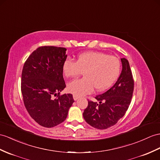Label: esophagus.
Listing matches in <instances>:
<instances>
[{"instance_id": "34e87169", "label": "esophagus", "mask_w": 160, "mask_h": 160, "mask_svg": "<svg viewBox=\"0 0 160 160\" xmlns=\"http://www.w3.org/2000/svg\"><path fill=\"white\" fill-rule=\"evenodd\" d=\"M79 98V97L78 96H77V95H73V99L75 100H77Z\"/></svg>"}]
</instances>
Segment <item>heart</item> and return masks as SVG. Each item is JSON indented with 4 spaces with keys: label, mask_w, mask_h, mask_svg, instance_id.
<instances>
[{
    "label": "heart",
    "mask_w": 160,
    "mask_h": 160,
    "mask_svg": "<svg viewBox=\"0 0 160 160\" xmlns=\"http://www.w3.org/2000/svg\"><path fill=\"white\" fill-rule=\"evenodd\" d=\"M119 58L102 52H89L81 53L77 62L68 58L62 66L64 75L68 78H77L84 74V78L71 81L67 89L74 95L83 96L92 92L109 88L118 79L121 72Z\"/></svg>",
    "instance_id": "heart-1"
}]
</instances>
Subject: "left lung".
Returning a JSON list of instances; mask_svg holds the SVG:
<instances>
[{
    "mask_svg": "<svg viewBox=\"0 0 160 160\" xmlns=\"http://www.w3.org/2000/svg\"><path fill=\"white\" fill-rule=\"evenodd\" d=\"M121 60L122 71L115 83L95 97L98 102L88 100L83 113L85 122L97 129L104 130L114 126L126 114L130 104L134 79L128 60L123 58Z\"/></svg>",
    "mask_w": 160,
    "mask_h": 160,
    "instance_id": "1",
    "label": "left lung"
}]
</instances>
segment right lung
<instances>
[{
    "label": "right lung",
    "instance_id": "add662e5",
    "mask_svg": "<svg viewBox=\"0 0 160 160\" xmlns=\"http://www.w3.org/2000/svg\"><path fill=\"white\" fill-rule=\"evenodd\" d=\"M66 51L59 47H39L22 69L21 91L25 107L31 118L45 128L63 122L75 101L71 93L60 94L66 88L62 71Z\"/></svg>",
    "mask_w": 160,
    "mask_h": 160
}]
</instances>
